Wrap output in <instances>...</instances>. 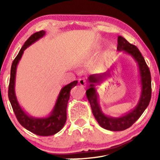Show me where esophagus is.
I'll list each match as a JSON object with an SVG mask.
<instances>
[{
	"mask_svg": "<svg viewBox=\"0 0 160 160\" xmlns=\"http://www.w3.org/2000/svg\"><path fill=\"white\" fill-rule=\"evenodd\" d=\"M78 84H79L81 86L83 87H86L87 86V84L86 78H80V79L78 80Z\"/></svg>",
	"mask_w": 160,
	"mask_h": 160,
	"instance_id": "esophagus-1",
	"label": "esophagus"
}]
</instances>
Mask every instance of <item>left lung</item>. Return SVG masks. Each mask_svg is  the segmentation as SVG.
<instances>
[{
  "label": "left lung",
  "mask_w": 160,
  "mask_h": 160,
  "mask_svg": "<svg viewBox=\"0 0 160 160\" xmlns=\"http://www.w3.org/2000/svg\"><path fill=\"white\" fill-rule=\"evenodd\" d=\"M117 49L118 51H123L124 53L130 54L138 65L141 94L136 107L125 115L117 118L108 117L102 113L98 103V95L95 85L102 82L104 78L111 76L109 70L106 73L89 76L88 79L90 85L89 88L86 91L87 98L90 103L92 111L98 124L102 128L111 131L124 130L132 126L147 108L152 97V78L150 71L139 49L135 45L129 43L122 36L118 37Z\"/></svg>",
  "instance_id": "1"
}]
</instances>
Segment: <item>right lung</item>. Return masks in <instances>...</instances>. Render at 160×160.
<instances>
[{
  "label": "right lung",
  "mask_w": 160,
  "mask_h": 160,
  "mask_svg": "<svg viewBox=\"0 0 160 160\" xmlns=\"http://www.w3.org/2000/svg\"><path fill=\"white\" fill-rule=\"evenodd\" d=\"M44 35L45 31L43 30H41L32 34L25 41L17 56L13 61L12 68H11L8 95L13 111L19 124L34 134L41 135V136H49V135L56 134L64 126L67 119L66 109L70 94H71L70 92H71V89L77 84V81H74L62 87L59 94L58 100L54 105V108L52 109V111L49 117L45 118H34L28 115L19 106L14 91L17 66L22 56L24 51L32 43L36 42L40 38H42Z\"/></svg>",
  "instance_id": "add662e5"
}]
</instances>
